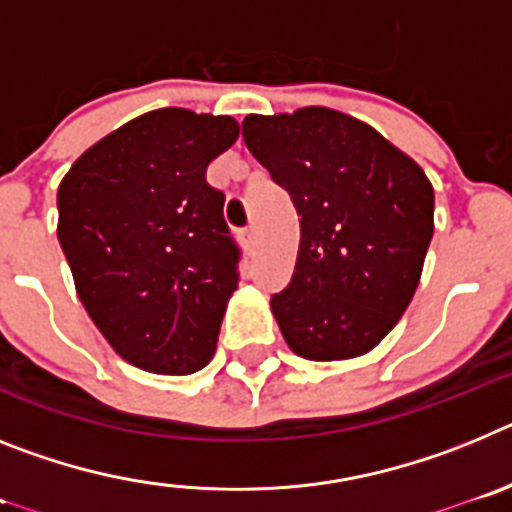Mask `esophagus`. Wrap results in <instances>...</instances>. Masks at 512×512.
Masks as SVG:
<instances>
[{
  "label": "esophagus",
  "instance_id": "1",
  "mask_svg": "<svg viewBox=\"0 0 512 512\" xmlns=\"http://www.w3.org/2000/svg\"><path fill=\"white\" fill-rule=\"evenodd\" d=\"M241 241L246 248H253V243H256V230H253V225H248V228L241 230Z\"/></svg>",
  "mask_w": 512,
  "mask_h": 512
}]
</instances>
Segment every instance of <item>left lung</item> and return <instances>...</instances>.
Masks as SVG:
<instances>
[{
    "mask_svg": "<svg viewBox=\"0 0 512 512\" xmlns=\"http://www.w3.org/2000/svg\"><path fill=\"white\" fill-rule=\"evenodd\" d=\"M243 140L300 215L295 271L271 295L284 341L312 361L372 351L418 287L431 182L377 130L328 107L248 115Z\"/></svg>",
    "mask_w": 512,
    "mask_h": 512,
    "instance_id": "left-lung-1",
    "label": "left lung"
}]
</instances>
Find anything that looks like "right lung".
Segmentation results:
<instances>
[{
  "instance_id": "obj_1",
  "label": "right lung",
  "mask_w": 512,
  "mask_h": 512,
  "mask_svg": "<svg viewBox=\"0 0 512 512\" xmlns=\"http://www.w3.org/2000/svg\"><path fill=\"white\" fill-rule=\"evenodd\" d=\"M238 130L228 115L153 110L89 148L58 187V241L79 300L146 372L192 374L215 354L241 248L205 174Z\"/></svg>"
}]
</instances>
